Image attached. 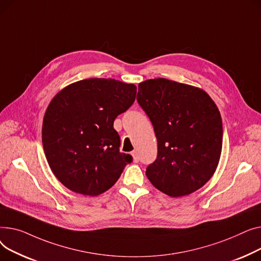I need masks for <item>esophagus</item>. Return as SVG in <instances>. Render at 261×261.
Here are the masks:
<instances>
[{"mask_svg":"<svg viewBox=\"0 0 261 261\" xmlns=\"http://www.w3.org/2000/svg\"><path fill=\"white\" fill-rule=\"evenodd\" d=\"M132 156H133V161H134V162H138V161H139V156H138V152H137L136 150H134V151L132 152Z\"/></svg>","mask_w":261,"mask_h":261,"instance_id":"esophagus-1","label":"esophagus"}]
</instances>
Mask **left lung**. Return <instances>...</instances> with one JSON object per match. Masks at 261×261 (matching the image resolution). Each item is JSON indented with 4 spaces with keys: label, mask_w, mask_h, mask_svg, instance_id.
<instances>
[{
    "label": "left lung",
    "mask_w": 261,
    "mask_h": 261,
    "mask_svg": "<svg viewBox=\"0 0 261 261\" xmlns=\"http://www.w3.org/2000/svg\"><path fill=\"white\" fill-rule=\"evenodd\" d=\"M137 101L148 116L158 142V156L146 176L171 197L190 195L213 177L222 149V120L203 89L167 80L138 85Z\"/></svg>",
    "instance_id": "obj_1"
}]
</instances>
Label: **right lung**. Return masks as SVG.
Instances as JSON below:
<instances>
[{
	"instance_id": "right-lung-1",
	"label": "right lung",
	"mask_w": 261,
	"mask_h": 261,
	"mask_svg": "<svg viewBox=\"0 0 261 261\" xmlns=\"http://www.w3.org/2000/svg\"><path fill=\"white\" fill-rule=\"evenodd\" d=\"M137 87L115 79H85L61 89L46 109L42 142L57 179L70 191L98 196L110 190L133 158L120 152L114 128Z\"/></svg>"
}]
</instances>
